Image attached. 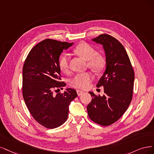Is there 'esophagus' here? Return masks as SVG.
I'll use <instances>...</instances> for the list:
<instances>
[{
  "instance_id": "esophagus-1",
  "label": "esophagus",
  "mask_w": 154,
  "mask_h": 154,
  "mask_svg": "<svg viewBox=\"0 0 154 154\" xmlns=\"http://www.w3.org/2000/svg\"><path fill=\"white\" fill-rule=\"evenodd\" d=\"M77 93L78 96H81V95H82V94L84 93V92L82 91H81V90H77Z\"/></svg>"
}]
</instances>
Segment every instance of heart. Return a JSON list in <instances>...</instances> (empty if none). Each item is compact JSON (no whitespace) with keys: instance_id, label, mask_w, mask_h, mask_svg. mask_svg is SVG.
Listing matches in <instances>:
<instances>
[{"instance_id":"1","label":"heart","mask_w":154,"mask_h":154,"mask_svg":"<svg viewBox=\"0 0 154 154\" xmlns=\"http://www.w3.org/2000/svg\"><path fill=\"white\" fill-rule=\"evenodd\" d=\"M73 51L85 60L88 61V66L93 70L100 72L105 66L106 61L104 57L100 54H96L95 49L86 43L79 44L74 48ZM69 59L67 54H64L59 59V68L64 73H67L69 70ZM93 78V75L90 72L77 73L72 79L70 83L75 88L87 89L90 86Z\"/></svg>"}]
</instances>
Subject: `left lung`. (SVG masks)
Segmentation results:
<instances>
[{
    "mask_svg": "<svg viewBox=\"0 0 154 154\" xmlns=\"http://www.w3.org/2000/svg\"><path fill=\"white\" fill-rule=\"evenodd\" d=\"M102 45L106 54V70L97 86H103L105 94L96 95L90 91L91 102L87 106L92 121L107 126L120 118L132 100L134 72L125 48L109 34L91 39Z\"/></svg>",
    "mask_w": 154,
    "mask_h": 154,
    "instance_id": "8db88e82",
    "label": "left lung"
}]
</instances>
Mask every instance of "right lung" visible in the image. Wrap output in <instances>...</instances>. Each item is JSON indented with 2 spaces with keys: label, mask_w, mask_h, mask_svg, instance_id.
Listing matches in <instances>:
<instances>
[{
  "label": "right lung",
  "mask_w": 154,
  "mask_h": 154,
  "mask_svg": "<svg viewBox=\"0 0 154 154\" xmlns=\"http://www.w3.org/2000/svg\"><path fill=\"white\" fill-rule=\"evenodd\" d=\"M73 43L47 39L37 44L25 61L22 93L28 110L40 125L56 128L65 122L70 102L77 97L76 91L67 88L63 93H54L66 86L60 82L59 57Z\"/></svg>",
  "instance_id": "right-lung-1"
}]
</instances>
